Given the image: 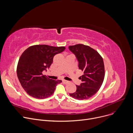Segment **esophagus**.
<instances>
[{
    "label": "esophagus",
    "mask_w": 133,
    "mask_h": 133,
    "mask_svg": "<svg viewBox=\"0 0 133 133\" xmlns=\"http://www.w3.org/2000/svg\"><path fill=\"white\" fill-rule=\"evenodd\" d=\"M68 81H66V80H63V83H64V84H67V83H68Z\"/></svg>",
    "instance_id": "34e87169"
}]
</instances>
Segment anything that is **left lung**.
<instances>
[{
    "instance_id": "left-lung-1",
    "label": "left lung",
    "mask_w": 133,
    "mask_h": 133,
    "mask_svg": "<svg viewBox=\"0 0 133 133\" xmlns=\"http://www.w3.org/2000/svg\"><path fill=\"white\" fill-rule=\"evenodd\" d=\"M78 62V67L84 74L80 77L82 83L77 85L76 92L69 94L78 100L89 98L101 88L105 77V67L103 58L93 48L83 44L68 47Z\"/></svg>"
}]
</instances>
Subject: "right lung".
Here are the masks:
<instances>
[{"mask_svg": "<svg viewBox=\"0 0 133 133\" xmlns=\"http://www.w3.org/2000/svg\"><path fill=\"white\" fill-rule=\"evenodd\" d=\"M65 48L63 46L36 45L23 52L18 63L17 74L22 86L29 95L43 99L53 94L57 85L62 81L49 79L42 72L49 68L54 56Z\"/></svg>", "mask_w": 133, "mask_h": 133, "instance_id": "obj_1", "label": "right lung"}]
</instances>
